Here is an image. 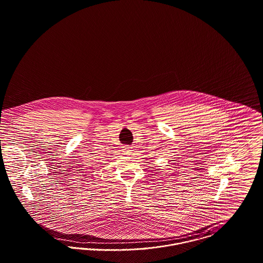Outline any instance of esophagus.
I'll return each instance as SVG.
<instances>
[{"instance_id":"34e87169","label":"esophagus","mask_w":263,"mask_h":263,"mask_svg":"<svg viewBox=\"0 0 263 263\" xmlns=\"http://www.w3.org/2000/svg\"><path fill=\"white\" fill-rule=\"evenodd\" d=\"M123 153H124V155L126 156H131V155H133V150H132V148L131 147H128V146H125V147H123Z\"/></svg>"}]
</instances>
